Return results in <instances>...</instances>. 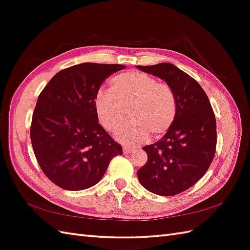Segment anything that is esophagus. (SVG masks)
<instances>
[{
    "instance_id": "34e87169",
    "label": "esophagus",
    "mask_w": 250,
    "mask_h": 250,
    "mask_svg": "<svg viewBox=\"0 0 250 250\" xmlns=\"http://www.w3.org/2000/svg\"><path fill=\"white\" fill-rule=\"evenodd\" d=\"M135 151V149H133V148H129V147H123V152L125 153V154H128V153H131V152H134Z\"/></svg>"
}]
</instances>
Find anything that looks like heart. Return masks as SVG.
<instances>
[{
    "label": "heart",
    "mask_w": 250,
    "mask_h": 250,
    "mask_svg": "<svg viewBox=\"0 0 250 250\" xmlns=\"http://www.w3.org/2000/svg\"><path fill=\"white\" fill-rule=\"evenodd\" d=\"M110 90L99 92L94 101L96 115L107 131L119 130L130 112L131 122L117 134L126 146H139L152 134L162 138L176 119L177 102L173 89L151 75L129 71L121 73L110 82Z\"/></svg>",
    "instance_id": "b5f03b06"
}]
</instances>
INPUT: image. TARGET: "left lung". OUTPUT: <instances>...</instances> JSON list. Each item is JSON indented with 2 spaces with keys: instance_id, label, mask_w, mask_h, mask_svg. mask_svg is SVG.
I'll list each match as a JSON object with an SVG mask.
<instances>
[{
  "instance_id": "8db88e82",
  "label": "left lung",
  "mask_w": 250,
  "mask_h": 250,
  "mask_svg": "<svg viewBox=\"0 0 250 250\" xmlns=\"http://www.w3.org/2000/svg\"><path fill=\"white\" fill-rule=\"evenodd\" d=\"M138 69L167 82L177 102L171 129L160 141L143 147L148 161L139 169L138 177L151 193L176 195L197 183L214 160L215 113L199 83L177 66L163 62Z\"/></svg>"
}]
</instances>
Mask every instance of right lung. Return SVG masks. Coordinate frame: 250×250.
<instances>
[{
    "label": "right lung",
    "instance_id": "obj_1",
    "mask_svg": "<svg viewBox=\"0 0 250 250\" xmlns=\"http://www.w3.org/2000/svg\"><path fill=\"white\" fill-rule=\"evenodd\" d=\"M122 64L84 62L58 72L39 96L30 138L42 172L69 191L99 183L122 146L99 124L94 106L103 81Z\"/></svg>",
    "mask_w": 250,
    "mask_h": 250
}]
</instances>
